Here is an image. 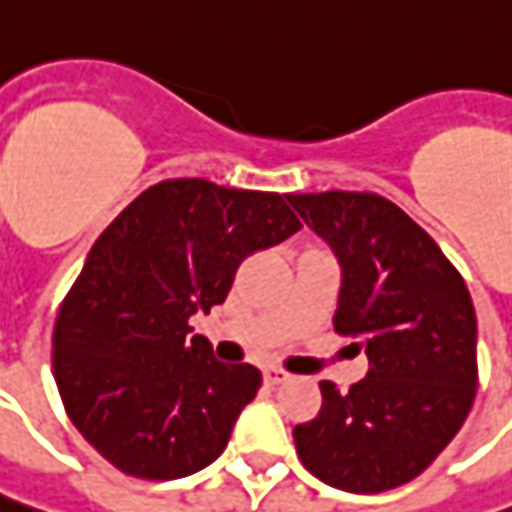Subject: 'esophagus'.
<instances>
[{"label":"esophagus","instance_id":"1","mask_svg":"<svg viewBox=\"0 0 512 512\" xmlns=\"http://www.w3.org/2000/svg\"><path fill=\"white\" fill-rule=\"evenodd\" d=\"M263 379H266V385H280V382L289 379V374H286L283 368H266V371H263Z\"/></svg>","mask_w":512,"mask_h":512}]
</instances>
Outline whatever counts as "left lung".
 Here are the masks:
<instances>
[{"mask_svg": "<svg viewBox=\"0 0 512 512\" xmlns=\"http://www.w3.org/2000/svg\"><path fill=\"white\" fill-rule=\"evenodd\" d=\"M337 255L334 331L357 337L368 374L294 428L300 462L348 493L416 479L465 425L476 397V311L462 274L397 203L374 192L286 195Z\"/></svg>", "mask_w": 512, "mask_h": 512, "instance_id": "left-lung-1", "label": "left lung"}]
</instances>
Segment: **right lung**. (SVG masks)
Returning a JSON list of instances; mask_svg holds the SVG:
<instances>
[{
    "label": "right lung",
    "instance_id": "obj_1",
    "mask_svg": "<svg viewBox=\"0 0 512 512\" xmlns=\"http://www.w3.org/2000/svg\"><path fill=\"white\" fill-rule=\"evenodd\" d=\"M297 229L277 192L175 178L101 232L56 317L53 374L70 422L110 465L161 482L221 456L263 377L215 360L189 317L223 303L240 263Z\"/></svg>",
    "mask_w": 512,
    "mask_h": 512
}]
</instances>
